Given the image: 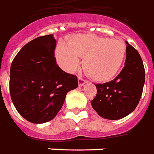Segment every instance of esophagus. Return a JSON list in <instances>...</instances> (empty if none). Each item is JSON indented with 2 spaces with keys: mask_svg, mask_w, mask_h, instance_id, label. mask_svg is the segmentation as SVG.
<instances>
[{
  "mask_svg": "<svg viewBox=\"0 0 154 154\" xmlns=\"http://www.w3.org/2000/svg\"><path fill=\"white\" fill-rule=\"evenodd\" d=\"M78 82H79V85L80 87H82V86H83L85 83H87V80H85V79H83L81 78V77H79Z\"/></svg>",
  "mask_w": 154,
  "mask_h": 154,
  "instance_id": "obj_1",
  "label": "esophagus"
}]
</instances>
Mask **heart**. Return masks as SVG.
<instances>
[{
  "instance_id": "b5f03b06",
  "label": "heart",
  "mask_w": 154,
  "mask_h": 154,
  "mask_svg": "<svg viewBox=\"0 0 154 154\" xmlns=\"http://www.w3.org/2000/svg\"><path fill=\"white\" fill-rule=\"evenodd\" d=\"M126 48L121 40L94 34L76 35L69 45L60 43L56 48L58 63L68 72H73L84 57L83 68L94 80L112 79L120 69L126 56Z\"/></svg>"
}]
</instances>
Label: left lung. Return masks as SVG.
Listing matches in <instances>:
<instances>
[{
	"mask_svg": "<svg viewBox=\"0 0 154 154\" xmlns=\"http://www.w3.org/2000/svg\"><path fill=\"white\" fill-rule=\"evenodd\" d=\"M125 66L113 80L95 84L93 109L103 119L118 120L137 107L145 83V67L138 51L126 41Z\"/></svg>",
	"mask_w": 154,
	"mask_h": 154,
	"instance_id": "left-lung-1",
	"label": "left lung"
}]
</instances>
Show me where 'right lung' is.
Instances as JSON below:
<instances>
[{
    "label": "right lung",
    "mask_w": 154,
    "mask_h": 154,
    "mask_svg": "<svg viewBox=\"0 0 154 154\" xmlns=\"http://www.w3.org/2000/svg\"><path fill=\"white\" fill-rule=\"evenodd\" d=\"M56 44L51 34L39 36L25 44L11 64V98L19 114L32 123L53 119L67 92L78 87L77 76L56 64Z\"/></svg>",
    "instance_id": "obj_1"
}]
</instances>
